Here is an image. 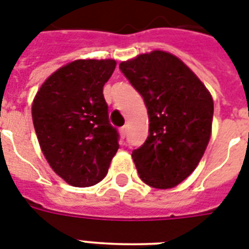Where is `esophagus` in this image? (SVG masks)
Wrapping results in <instances>:
<instances>
[{"mask_svg": "<svg viewBox=\"0 0 249 249\" xmlns=\"http://www.w3.org/2000/svg\"><path fill=\"white\" fill-rule=\"evenodd\" d=\"M126 133H128V128H126V125H125V126H121V128H120L121 138H125V136H126Z\"/></svg>", "mask_w": 249, "mask_h": 249, "instance_id": "esophagus-1", "label": "esophagus"}]
</instances>
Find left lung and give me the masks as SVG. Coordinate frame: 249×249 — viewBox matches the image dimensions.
Here are the masks:
<instances>
[{"mask_svg": "<svg viewBox=\"0 0 249 249\" xmlns=\"http://www.w3.org/2000/svg\"><path fill=\"white\" fill-rule=\"evenodd\" d=\"M120 70L147 107V140L132 152L141 179L155 189L177 186L204 155L212 132V97L169 53L141 54L121 62Z\"/></svg>", "mask_w": 249, "mask_h": 249, "instance_id": "8db88e82", "label": "left lung"}]
</instances>
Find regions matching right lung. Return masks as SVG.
<instances>
[{"label": "right lung", "instance_id": "right-lung-1", "mask_svg": "<svg viewBox=\"0 0 249 249\" xmlns=\"http://www.w3.org/2000/svg\"><path fill=\"white\" fill-rule=\"evenodd\" d=\"M113 59H80L59 68L37 91L32 119L41 150L59 177L76 187L101 182L119 148L103 86Z\"/></svg>", "mask_w": 249, "mask_h": 249}]
</instances>
